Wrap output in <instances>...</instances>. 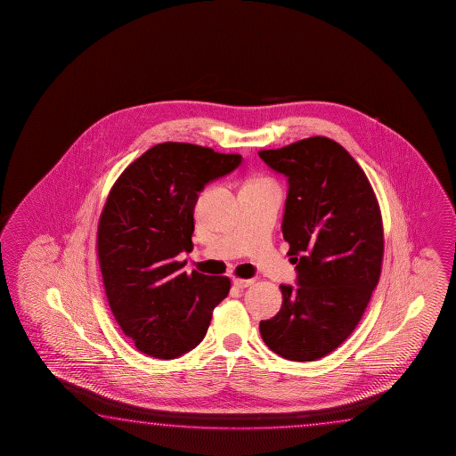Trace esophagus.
Returning a JSON list of instances; mask_svg holds the SVG:
<instances>
[{"label": "esophagus", "instance_id": "obj_1", "mask_svg": "<svg viewBox=\"0 0 456 456\" xmlns=\"http://www.w3.org/2000/svg\"><path fill=\"white\" fill-rule=\"evenodd\" d=\"M255 279H242L234 278L232 279V284L238 287V289H248V287L254 286Z\"/></svg>", "mask_w": 456, "mask_h": 456}]
</instances>
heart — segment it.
I'll use <instances>...</instances> for the list:
<instances>
[{
  "mask_svg": "<svg viewBox=\"0 0 456 456\" xmlns=\"http://www.w3.org/2000/svg\"><path fill=\"white\" fill-rule=\"evenodd\" d=\"M262 182H270V180H268V178L256 177L248 180V183H262Z\"/></svg>",
  "mask_w": 456,
  "mask_h": 456,
  "instance_id": "obj_1",
  "label": "heart"
}]
</instances>
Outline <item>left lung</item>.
Segmentation results:
<instances>
[{"instance_id": "1", "label": "left lung", "mask_w": 456, "mask_h": 456, "mask_svg": "<svg viewBox=\"0 0 456 456\" xmlns=\"http://www.w3.org/2000/svg\"><path fill=\"white\" fill-rule=\"evenodd\" d=\"M258 156L289 180L282 234L298 286H281L278 314L260 322L276 354L311 362L353 333L379 284L381 210L354 158L327 137L298 140Z\"/></svg>"}]
</instances>
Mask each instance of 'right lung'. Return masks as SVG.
<instances>
[{"label":"right lung","mask_w":456,"mask_h":456,"mask_svg":"<svg viewBox=\"0 0 456 456\" xmlns=\"http://www.w3.org/2000/svg\"><path fill=\"white\" fill-rule=\"evenodd\" d=\"M240 155L164 142L129 164L110 190L97 228V255L110 309L143 354L175 359L201 343L230 278L182 271L193 250L194 206L208 182Z\"/></svg>","instance_id":"obj_1"}]
</instances>
